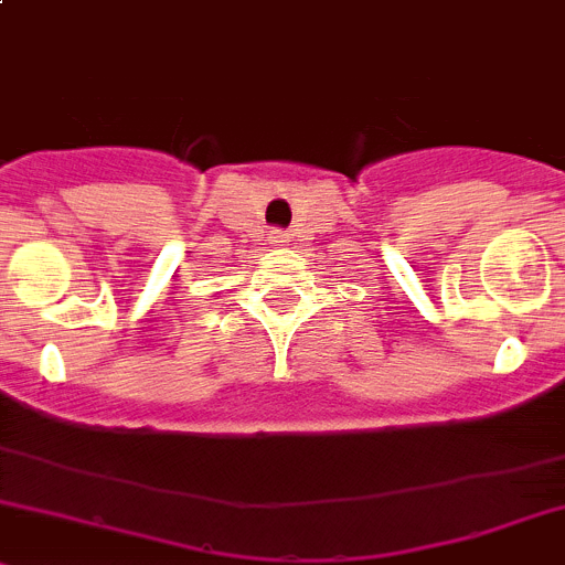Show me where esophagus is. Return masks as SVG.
<instances>
[{
  "label": "esophagus",
  "instance_id": "1",
  "mask_svg": "<svg viewBox=\"0 0 565 565\" xmlns=\"http://www.w3.org/2000/svg\"><path fill=\"white\" fill-rule=\"evenodd\" d=\"M289 243V234L284 228H273L270 232V245H287Z\"/></svg>",
  "mask_w": 565,
  "mask_h": 565
}]
</instances>
